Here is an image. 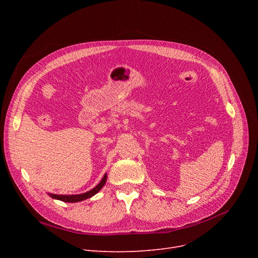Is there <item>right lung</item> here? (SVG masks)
Instances as JSON below:
<instances>
[{"mask_svg": "<svg viewBox=\"0 0 258 258\" xmlns=\"http://www.w3.org/2000/svg\"><path fill=\"white\" fill-rule=\"evenodd\" d=\"M106 182V174H104V177L102 178V180L100 181V183L93 189H91L90 191L85 192V194H81V195H73V196H60V195H51L49 194V196L53 199H56L62 202H67V203H75V202H80V201H84L86 199H89L91 197H93L94 195H96L100 189L103 187V185Z\"/></svg>", "mask_w": 258, "mask_h": 258, "instance_id": "add662e5", "label": "right lung"}]
</instances>
